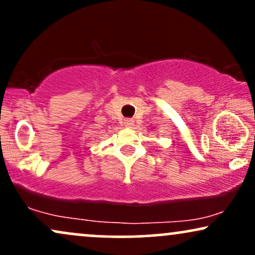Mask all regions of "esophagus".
Segmentation results:
<instances>
[{"mask_svg":"<svg viewBox=\"0 0 255 255\" xmlns=\"http://www.w3.org/2000/svg\"><path fill=\"white\" fill-rule=\"evenodd\" d=\"M125 124L128 126V127H130V126H133L134 125V121H133V119H127L125 121Z\"/></svg>","mask_w":255,"mask_h":255,"instance_id":"obj_1","label":"esophagus"}]
</instances>
